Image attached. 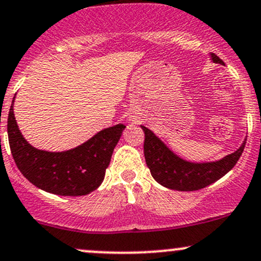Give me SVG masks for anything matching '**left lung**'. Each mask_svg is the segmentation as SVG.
Returning <instances> with one entry per match:
<instances>
[{"mask_svg":"<svg viewBox=\"0 0 261 261\" xmlns=\"http://www.w3.org/2000/svg\"><path fill=\"white\" fill-rule=\"evenodd\" d=\"M211 59L217 64H224L214 53H211ZM141 127L145 133L146 165L150 168L151 174L163 187L176 191H198L218 181L236 166L247 142L244 140L236 152L227 154L218 161L191 162L177 156L150 128L145 126Z\"/></svg>","mask_w":261,"mask_h":261,"instance_id":"1","label":"left lung"}]
</instances>
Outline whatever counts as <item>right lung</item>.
<instances>
[{
    "label": "right lung",
    "mask_w": 261,
    "mask_h": 261,
    "mask_svg": "<svg viewBox=\"0 0 261 261\" xmlns=\"http://www.w3.org/2000/svg\"><path fill=\"white\" fill-rule=\"evenodd\" d=\"M13 101L8 113V141L14 162L25 178L36 187L58 196H85L95 191L104 181L111 154L126 126H111L78 147L49 152L28 144L17 125Z\"/></svg>",
    "instance_id": "1"
}]
</instances>
